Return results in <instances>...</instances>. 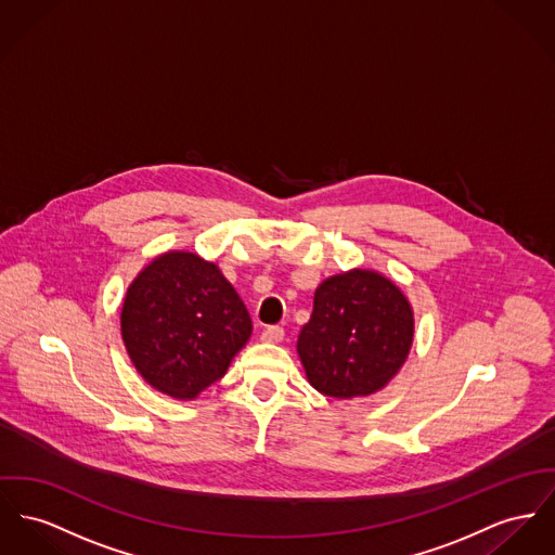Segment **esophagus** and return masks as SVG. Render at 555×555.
I'll use <instances>...</instances> for the list:
<instances>
[{
  "label": "esophagus",
  "instance_id": "esophagus-1",
  "mask_svg": "<svg viewBox=\"0 0 555 555\" xmlns=\"http://www.w3.org/2000/svg\"><path fill=\"white\" fill-rule=\"evenodd\" d=\"M260 338L264 343H280L284 338V328L282 326H267L260 334Z\"/></svg>",
  "mask_w": 555,
  "mask_h": 555
}]
</instances>
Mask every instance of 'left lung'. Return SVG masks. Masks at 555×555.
Returning <instances> with one entry per match:
<instances>
[{
  "mask_svg": "<svg viewBox=\"0 0 555 555\" xmlns=\"http://www.w3.org/2000/svg\"><path fill=\"white\" fill-rule=\"evenodd\" d=\"M414 318L406 296L387 278L353 269L322 282L296 340L309 383L349 400L383 389L406 362Z\"/></svg>",
  "mask_w": 555,
  "mask_h": 555,
  "instance_id": "8db88e82",
  "label": "left lung"
}]
</instances>
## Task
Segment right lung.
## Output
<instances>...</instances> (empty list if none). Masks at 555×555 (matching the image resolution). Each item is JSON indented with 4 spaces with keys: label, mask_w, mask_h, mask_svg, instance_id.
Returning a JSON list of instances; mask_svg holds the SVG:
<instances>
[{
    "label": "right lung",
    "mask_w": 555,
    "mask_h": 555,
    "mask_svg": "<svg viewBox=\"0 0 555 555\" xmlns=\"http://www.w3.org/2000/svg\"><path fill=\"white\" fill-rule=\"evenodd\" d=\"M253 320L215 262L191 253L153 260L130 284L121 336L151 387L193 400L246 345Z\"/></svg>",
    "instance_id": "obj_1"
}]
</instances>
